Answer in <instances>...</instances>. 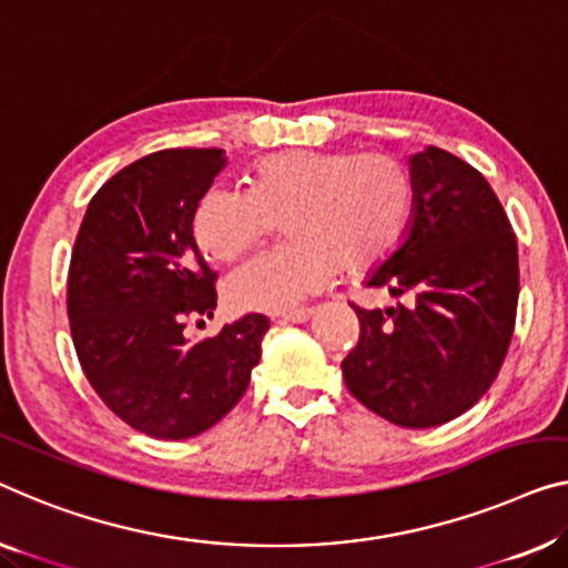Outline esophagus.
<instances>
[{"label": "esophagus", "instance_id": "34e87169", "mask_svg": "<svg viewBox=\"0 0 568 568\" xmlns=\"http://www.w3.org/2000/svg\"><path fill=\"white\" fill-rule=\"evenodd\" d=\"M313 316V308H295L283 313V321H293V324H306V321Z\"/></svg>", "mask_w": 568, "mask_h": 568}]
</instances>
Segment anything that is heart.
<instances>
[{
	"label": "heart",
	"instance_id": "obj_1",
	"mask_svg": "<svg viewBox=\"0 0 568 568\" xmlns=\"http://www.w3.org/2000/svg\"><path fill=\"white\" fill-rule=\"evenodd\" d=\"M413 214V178L383 152L285 150L252 168L250 193L214 185L193 211V236L230 262L283 224L287 244L232 270L224 301L236 313H285L324 291L338 267L369 270L400 247Z\"/></svg>",
	"mask_w": 568,
	"mask_h": 568
}]
</instances>
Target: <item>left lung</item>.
I'll use <instances>...</instances> for the list:
<instances>
[{"label": "left lung", "mask_w": 568, "mask_h": 568, "mask_svg": "<svg viewBox=\"0 0 568 568\" xmlns=\"http://www.w3.org/2000/svg\"><path fill=\"white\" fill-rule=\"evenodd\" d=\"M408 165V232L365 281L400 301L354 306L359 342L342 372L379 418L430 428L469 410L503 367L520 293L518 242L485 175L462 158L428 145Z\"/></svg>", "instance_id": "1"}]
</instances>
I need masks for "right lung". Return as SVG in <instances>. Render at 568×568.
Segmentation results:
<instances>
[{"instance_id": "add662e5", "label": "right lung", "mask_w": 568, "mask_h": 568, "mask_svg": "<svg viewBox=\"0 0 568 568\" xmlns=\"http://www.w3.org/2000/svg\"><path fill=\"white\" fill-rule=\"evenodd\" d=\"M224 165L216 148L134 160L91 199L71 255L68 318L83 375L109 410L165 442L203 434L240 403L270 328L250 313L201 342L183 334L216 308L193 211Z\"/></svg>"}]
</instances>
